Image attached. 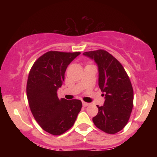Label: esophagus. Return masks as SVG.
<instances>
[{"instance_id":"1","label":"esophagus","mask_w":157,"mask_h":157,"mask_svg":"<svg viewBox=\"0 0 157 157\" xmlns=\"http://www.w3.org/2000/svg\"><path fill=\"white\" fill-rule=\"evenodd\" d=\"M90 103H89V102H82V105L84 106V107H86V106L89 105Z\"/></svg>"}]
</instances>
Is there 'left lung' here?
<instances>
[{
  "label": "left lung",
  "mask_w": 157,
  "mask_h": 157,
  "mask_svg": "<svg viewBox=\"0 0 157 157\" xmlns=\"http://www.w3.org/2000/svg\"><path fill=\"white\" fill-rule=\"evenodd\" d=\"M82 55L97 63L99 87L105 96L103 105H97L99 111L92 119L94 124L107 134H116L126 125L132 111L134 91L130 79L122 64L105 50Z\"/></svg>",
  "instance_id": "obj_1"
}]
</instances>
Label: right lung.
I'll list each match as a JSON object with an SVG mask.
<instances>
[{
	"label": "right lung",
	"mask_w": 157,
	"mask_h": 157,
	"mask_svg": "<svg viewBox=\"0 0 157 157\" xmlns=\"http://www.w3.org/2000/svg\"><path fill=\"white\" fill-rule=\"evenodd\" d=\"M80 54L48 52L30 70L26 86L29 105L37 123L51 134L60 135L71 128L82 108L80 100L59 99L57 93L68 66Z\"/></svg>",
	"instance_id": "right-lung-1"
}]
</instances>
